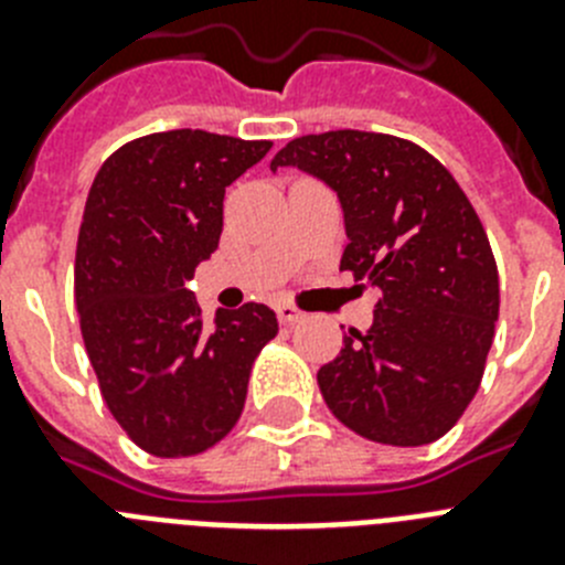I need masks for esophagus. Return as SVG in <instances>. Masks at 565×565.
Listing matches in <instances>:
<instances>
[{"mask_svg":"<svg viewBox=\"0 0 565 565\" xmlns=\"http://www.w3.org/2000/svg\"><path fill=\"white\" fill-rule=\"evenodd\" d=\"M277 317H279V322H282V326H294V322H299V319H306V313L299 311L297 306H291V302H279Z\"/></svg>","mask_w":565,"mask_h":565,"instance_id":"1","label":"esophagus"}]
</instances>
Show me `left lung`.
<instances>
[{
	"mask_svg": "<svg viewBox=\"0 0 565 565\" xmlns=\"http://www.w3.org/2000/svg\"><path fill=\"white\" fill-rule=\"evenodd\" d=\"M279 167L337 189L348 232L339 271L379 291L371 331L348 328L319 367L322 398L367 441H438L481 387L501 308L481 217L450 169L396 135H302L274 154Z\"/></svg>",
	"mask_w": 565,
	"mask_h": 565,
	"instance_id": "obj_1",
	"label": "left lung"
}]
</instances>
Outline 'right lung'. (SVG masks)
Returning <instances> with one entry per match:
<instances>
[{
	"instance_id": "right-lung-1",
	"label": "right lung",
	"mask_w": 565,
	"mask_h": 565,
	"mask_svg": "<svg viewBox=\"0 0 565 565\" xmlns=\"http://www.w3.org/2000/svg\"><path fill=\"white\" fill-rule=\"evenodd\" d=\"M268 149L206 129L152 132L115 149L89 186L78 326L104 404L149 456L189 458L226 438L254 359L279 331L259 302L203 326L186 288L221 243L226 186Z\"/></svg>"
}]
</instances>
